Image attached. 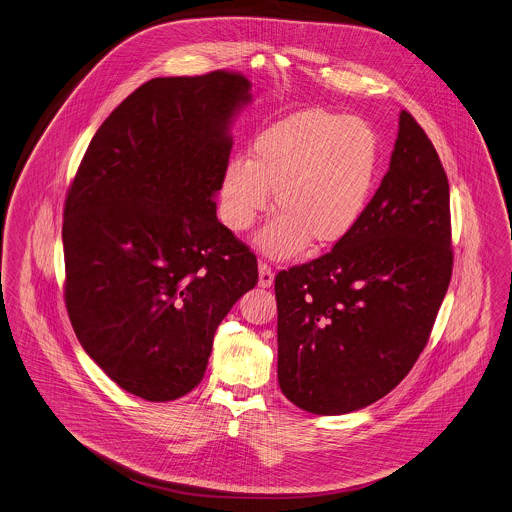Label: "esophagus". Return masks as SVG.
I'll list each match as a JSON object with an SVG mask.
<instances>
[{
	"label": "esophagus",
	"mask_w": 512,
	"mask_h": 512,
	"mask_svg": "<svg viewBox=\"0 0 512 512\" xmlns=\"http://www.w3.org/2000/svg\"><path fill=\"white\" fill-rule=\"evenodd\" d=\"M273 278H275V275H273V269L267 265V263H259V286L261 288H269L271 284H273Z\"/></svg>",
	"instance_id": "esophagus-1"
}]
</instances>
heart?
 I'll list each match as a JSON object with an SVG mask.
<instances>
[{"label":"heart","mask_w":512,"mask_h":512,"mask_svg":"<svg viewBox=\"0 0 512 512\" xmlns=\"http://www.w3.org/2000/svg\"><path fill=\"white\" fill-rule=\"evenodd\" d=\"M378 140L360 118L310 109L261 132L247 161L232 159L222 175L220 216L245 232L269 206L273 220L257 239L276 259L292 257L308 241L329 249L353 234L374 189Z\"/></svg>","instance_id":"1"}]
</instances>
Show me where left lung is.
<instances>
[{"label":"left lung","instance_id":"8db88e82","mask_svg":"<svg viewBox=\"0 0 512 512\" xmlns=\"http://www.w3.org/2000/svg\"><path fill=\"white\" fill-rule=\"evenodd\" d=\"M450 187L407 111L353 234L275 278L278 386L314 415L390 394L427 347L452 276Z\"/></svg>","mask_w":512,"mask_h":512}]
</instances>
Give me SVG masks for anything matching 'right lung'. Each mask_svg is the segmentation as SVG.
Listing matches in <instances>:
<instances>
[{"label": "right lung", "instance_id": "1", "mask_svg": "<svg viewBox=\"0 0 512 512\" xmlns=\"http://www.w3.org/2000/svg\"><path fill=\"white\" fill-rule=\"evenodd\" d=\"M249 89L226 70L146 81L99 126L68 189L66 310L128 394H189L220 321L257 284V257L214 202Z\"/></svg>", "mask_w": 512, "mask_h": 512}]
</instances>
